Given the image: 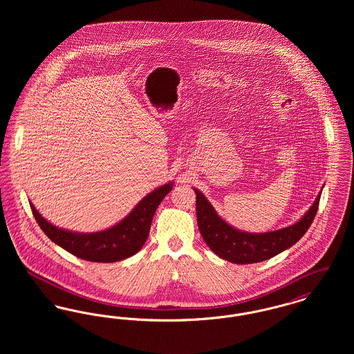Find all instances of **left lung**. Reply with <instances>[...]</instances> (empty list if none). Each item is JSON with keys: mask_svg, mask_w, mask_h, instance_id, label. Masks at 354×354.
<instances>
[{"mask_svg": "<svg viewBox=\"0 0 354 354\" xmlns=\"http://www.w3.org/2000/svg\"><path fill=\"white\" fill-rule=\"evenodd\" d=\"M196 194V218L201 235L212 252L235 264H253L268 260L293 244H296L310 227L319 209L322 189L303 218L281 230L252 234L240 231L221 219L212 204L198 188Z\"/></svg>", "mask_w": 354, "mask_h": 354, "instance_id": "8db88e82", "label": "left lung"}]
</instances>
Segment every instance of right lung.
I'll use <instances>...</instances> for the list:
<instances>
[{"instance_id": "add662e5", "label": "right lung", "mask_w": 354, "mask_h": 354, "mask_svg": "<svg viewBox=\"0 0 354 354\" xmlns=\"http://www.w3.org/2000/svg\"><path fill=\"white\" fill-rule=\"evenodd\" d=\"M172 187L174 182H169L155 188L126 218L98 232H74L55 227L35 209L33 203H29L38 225L57 245L87 261L115 263L140 251L149 237L153 214Z\"/></svg>"}]
</instances>
